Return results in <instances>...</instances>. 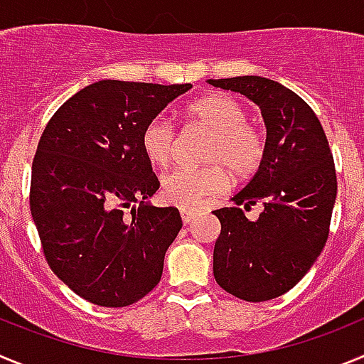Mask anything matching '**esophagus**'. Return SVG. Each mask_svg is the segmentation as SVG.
I'll list each match as a JSON object with an SVG mask.
<instances>
[{"label": "esophagus", "instance_id": "34e87169", "mask_svg": "<svg viewBox=\"0 0 364 364\" xmlns=\"http://www.w3.org/2000/svg\"><path fill=\"white\" fill-rule=\"evenodd\" d=\"M197 211L198 210H195V208H180V217H182V222H184V224H189V222L195 218Z\"/></svg>", "mask_w": 364, "mask_h": 364}]
</instances>
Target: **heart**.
Masks as SVG:
<instances>
[{
  "mask_svg": "<svg viewBox=\"0 0 364 364\" xmlns=\"http://www.w3.org/2000/svg\"><path fill=\"white\" fill-rule=\"evenodd\" d=\"M191 124L211 133L204 160L210 166L176 167L164 175L160 193L164 200L180 208H195L205 197L220 195L235 178H250L260 169L266 156V136L260 127L247 122V111L239 100L228 95H210L195 100L188 107ZM176 131L171 120L154 117L140 134L146 159L154 166H166L173 156Z\"/></svg>",
  "mask_w": 364,
  "mask_h": 364,
  "instance_id": "heart-1",
  "label": "heart"
}]
</instances>
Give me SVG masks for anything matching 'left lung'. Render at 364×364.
<instances>
[{
    "label": "left lung",
    "instance_id": "left-lung-1",
    "mask_svg": "<svg viewBox=\"0 0 364 364\" xmlns=\"http://www.w3.org/2000/svg\"><path fill=\"white\" fill-rule=\"evenodd\" d=\"M259 105L266 124V156L233 208L213 211L220 235L213 275L228 294L250 302L291 290L321 255L337 195L333 156L319 118L299 95L262 76L208 80ZM263 204L257 221L243 210Z\"/></svg>",
    "mask_w": 364,
    "mask_h": 364
}]
</instances>
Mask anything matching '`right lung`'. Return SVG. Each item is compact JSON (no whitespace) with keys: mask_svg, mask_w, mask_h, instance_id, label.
Instances as JSON below:
<instances>
[{"mask_svg":"<svg viewBox=\"0 0 364 364\" xmlns=\"http://www.w3.org/2000/svg\"><path fill=\"white\" fill-rule=\"evenodd\" d=\"M189 89L102 80L67 100L41 134L32 218L50 269L92 304L129 306L160 282L182 218L176 208L146 202L160 182L140 134Z\"/></svg>","mask_w":364,"mask_h":364,"instance_id":"right-lung-1","label":"right lung"}]
</instances>
